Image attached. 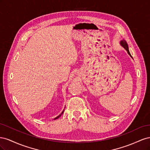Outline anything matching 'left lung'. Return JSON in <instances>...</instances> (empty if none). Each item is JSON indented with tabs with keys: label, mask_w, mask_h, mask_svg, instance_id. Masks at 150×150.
Segmentation results:
<instances>
[{
	"label": "left lung",
	"mask_w": 150,
	"mask_h": 150,
	"mask_svg": "<svg viewBox=\"0 0 150 150\" xmlns=\"http://www.w3.org/2000/svg\"><path fill=\"white\" fill-rule=\"evenodd\" d=\"M120 44H121V46H122L126 50V51L128 52V54L129 55L132 57V56H131V54H130V52H129V49H128V44H127V42H126V40H122L120 42Z\"/></svg>",
	"instance_id": "1"
}]
</instances>
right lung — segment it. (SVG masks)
Listing matches in <instances>:
<instances>
[{
	"mask_svg": "<svg viewBox=\"0 0 150 150\" xmlns=\"http://www.w3.org/2000/svg\"><path fill=\"white\" fill-rule=\"evenodd\" d=\"M63 112H64V110H63V111H62V112H61V115H59V116H57V117H55V118H54V120H56V119H57V118H59V117H60V116H61V115H62V114H63Z\"/></svg>",
	"mask_w": 150,
	"mask_h": 150,
	"instance_id": "right-lung-1",
	"label": "right lung"
}]
</instances>
